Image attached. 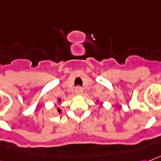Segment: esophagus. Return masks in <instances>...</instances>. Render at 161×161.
<instances>
[{"label":"esophagus","instance_id":"1","mask_svg":"<svg viewBox=\"0 0 161 161\" xmlns=\"http://www.w3.org/2000/svg\"><path fill=\"white\" fill-rule=\"evenodd\" d=\"M75 94H77V95L82 94V92H83V89H82V87L76 86L75 87Z\"/></svg>","mask_w":161,"mask_h":161}]
</instances>
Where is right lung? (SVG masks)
Wrapping results in <instances>:
<instances>
[{
  "label": "right lung",
  "instance_id": "1",
  "mask_svg": "<svg viewBox=\"0 0 161 161\" xmlns=\"http://www.w3.org/2000/svg\"><path fill=\"white\" fill-rule=\"evenodd\" d=\"M58 113H60V110H59V109H58Z\"/></svg>",
  "mask_w": 161,
  "mask_h": 161
}]
</instances>
